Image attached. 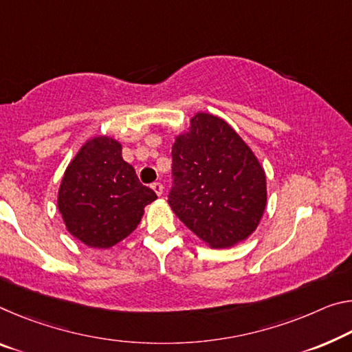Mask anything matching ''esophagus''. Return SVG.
<instances>
[{"mask_svg": "<svg viewBox=\"0 0 352 352\" xmlns=\"http://www.w3.org/2000/svg\"><path fill=\"white\" fill-rule=\"evenodd\" d=\"M152 189L155 191V194L156 196H161V194H163V185H161V183H153L152 185Z\"/></svg>", "mask_w": 352, "mask_h": 352, "instance_id": "34e87169", "label": "esophagus"}]
</instances>
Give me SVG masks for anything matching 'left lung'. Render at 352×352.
<instances>
[{
    "label": "left lung",
    "mask_w": 352,
    "mask_h": 352,
    "mask_svg": "<svg viewBox=\"0 0 352 352\" xmlns=\"http://www.w3.org/2000/svg\"><path fill=\"white\" fill-rule=\"evenodd\" d=\"M169 205L211 249L244 241L266 208L263 166L224 119L196 113L172 146Z\"/></svg>",
    "instance_id": "1"
}]
</instances>
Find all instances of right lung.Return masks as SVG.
<instances>
[{"instance_id": "add662e5", "label": "right lung", "mask_w": 352, "mask_h": 352, "mask_svg": "<svg viewBox=\"0 0 352 352\" xmlns=\"http://www.w3.org/2000/svg\"><path fill=\"white\" fill-rule=\"evenodd\" d=\"M156 200L135 167L122 158V144L108 135L89 138L64 172L58 210L67 232L94 249L125 239Z\"/></svg>"}]
</instances>
